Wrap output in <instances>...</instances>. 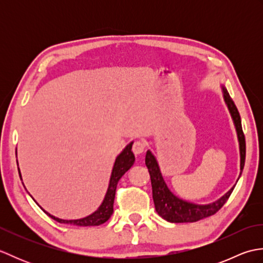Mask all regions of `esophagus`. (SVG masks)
<instances>
[{
    "instance_id": "obj_1",
    "label": "esophagus",
    "mask_w": 263,
    "mask_h": 263,
    "mask_svg": "<svg viewBox=\"0 0 263 263\" xmlns=\"http://www.w3.org/2000/svg\"><path fill=\"white\" fill-rule=\"evenodd\" d=\"M147 147V142L146 140H143V139H139V140H136L135 142H133V147H132V150L133 153H135L136 155H140L144 152V149H146Z\"/></svg>"
}]
</instances>
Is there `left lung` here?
I'll return each mask as SVG.
<instances>
[{
    "mask_svg": "<svg viewBox=\"0 0 263 263\" xmlns=\"http://www.w3.org/2000/svg\"><path fill=\"white\" fill-rule=\"evenodd\" d=\"M222 92H224L225 103L228 109H230L234 124H235L236 127L237 138L239 142V154H241L242 174V171L245 164V150H247V147H245V137L242 130L241 116H239L237 107L235 104H234L233 99L231 98L230 93L227 92L225 87H222ZM146 165L148 167L150 174V180H152L153 199L156 211H157V214L161 218H164L165 220L170 222H194L203 219V218L215 215L216 212L226 203L228 198L231 197L234 187H235L233 186L225 195H222L219 200L215 201V202L209 204H194L177 198L175 194H173L171 192V190L166 185L163 175H161L157 160H156L155 156L152 154L150 150H148L146 154Z\"/></svg>",
    "mask_w": 263,
    "mask_h": 263,
    "instance_id": "left-lung-1",
    "label": "left lung"
}]
</instances>
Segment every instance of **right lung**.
Segmentation results:
<instances>
[{"instance_id": "add662e5", "label": "right lung", "mask_w": 263, "mask_h": 263, "mask_svg": "<svg viewBox=\"0 0 263 263\" xmlns=\"http://www.w3.org/2000/svg\"><path fill=\"white\" fill-rule=\"evenodd\" d=\"M132 144L133 142L128 143L127 146L123 149V152L117 156L115 164L113 167V171H111L110 180H109V185L107 189V192H106L105 199L103 203L99 205V208L93 212V214L89 215L85 218H81V219H74V220H65V219H60L48 214L47 211L43 210L46 212V214L52 218V219L57 220L60 224H70V225H76V226H99L104 224V222L109 219V217L113 214V205H114V199H115V192H116V186L117 183H119L120 178L125 174V173L131 168V166L135 163V155L132 153ZM16 155V152H15ZM19 170V168H18ZM19 175L21 177L20 171Z\"/></svg>"}]
</instances>
